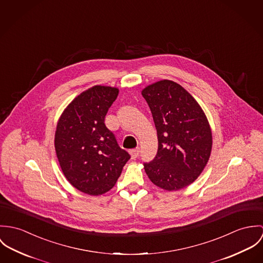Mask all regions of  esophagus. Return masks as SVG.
Here are the masks:
<instances>
[{
	"instance_id": "1",
	"label": "esophagus",
	"mask_w": 263,
	"mask_h": 263,
	"mask_svg": "<svg viewBox=\"0 0 263 263\" xmlns=\"http://www.w3.org/2000/svg\"><path fill=\"white\" fill-rule=\"evenodd\" d=\"M139 152H140V149L139 148H136V149H132L129 151L130 155H131V158L132 159H135L138 155H139Z\"/></svg>"
}]
</instances>
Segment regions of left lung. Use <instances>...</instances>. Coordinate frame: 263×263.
Segmentation results:
<instances>
[{"label":"left lung","mask_w":263,"mask_h":263,"mask_svg":"<svg viewBox=\"0 0 263 263\" xmlns=\"http://www.w3.org/2000/svg\"><path fill=\"white\" fill-rule=\"evenodd\" d=\"M157 131L158 149L144 163L157 186L178 191L193 183L211 155L213 137L209 121L196 99L177 83L162 80L142 89Z\"/></svg>","instance_id":"left-lung-1"}]
</instances>
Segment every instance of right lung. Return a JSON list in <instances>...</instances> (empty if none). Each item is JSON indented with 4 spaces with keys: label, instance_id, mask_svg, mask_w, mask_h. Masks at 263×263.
<instances>
[{
    "label": "right lung",
    "instance_id": "add662e5",
    "mask_svg": "<svg viewBox=\"0 0 263 263\" xmlns=\"http://www.w3.org/2000/svg\"><path fill=\"white\" fill-rule=\"evenodd\" d=\"M118 93L117 88L108 86L86 89L67 105L57 125L54 147L60 168L72 186L89 196L109 192L130 159L105 125Z\"/></svg>",
    "mask_w": 263,
    "mask_h": 263
}]
</instances>
